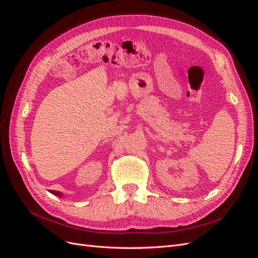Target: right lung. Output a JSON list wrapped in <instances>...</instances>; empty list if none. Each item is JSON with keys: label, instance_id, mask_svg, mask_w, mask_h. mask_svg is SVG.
Returning <instances> with one entry per match:
<instances>
[{"label": "right lung", "instance_id": "add662e5", "mask_svg": "<svg viewBox=\"0 0 258 258\" xmlns=\"http://www.w3.org/2000/svg\"><path fill=\"white\" fill-rule=\"evenodd\" d=\"M52 195H54V196H58V197H62V194L60 191H57V190H51L50 191Z\"/></svg>", "mask_w": 258, "mask_h": 258}]
</instances>
